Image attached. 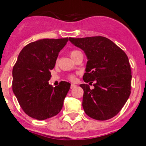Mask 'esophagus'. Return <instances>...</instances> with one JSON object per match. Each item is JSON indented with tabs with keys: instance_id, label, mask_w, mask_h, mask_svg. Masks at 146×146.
Here are the masks:
<instances>
[{
	"instance_id": "obj_1",
	"label": "esophagus",
	"mask_w": 146,
	"mask_h": 146,
	"mask_svg": "<svg viewBox=\"0 0 146 146\" xmlns=\"http://www.w3.org/2000/svg\"><path fill=\"white\" fill-rule=\"evenodd\" d=\"M76 87V84H72L71 85H70V89H73V88H75Z\"/></svg>"
}]
</instances>
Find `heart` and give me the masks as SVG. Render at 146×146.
<instances>
[{
    "instance_id": "obj_1",
    "label": "heart",
    "mask_w": 146,
    "mask_h": 146,
    "mask_svg": "<svg viewBox=\"0 0 146 146\" xmlns=\"http://www.w3.org/2000/svg\"><path fill=\"white\" fill-rule=\"evenodd\" d=\"M79 52L80 51H78V50H72V51L70 52V56H71L72 59H73ZM68 79H69L70 81H71V82H75V81H76V77H75V76H73V75H70V76H68Z\"/></svg>"
}]
</instances>
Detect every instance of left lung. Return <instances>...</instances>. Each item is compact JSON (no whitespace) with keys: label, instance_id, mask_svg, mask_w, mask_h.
<instances>
[{"label":"left lung","instance_id":"obj_1","mask_svg":"<svg viewBox=\"0 0 146 146\" xmlns=\"http://www.w3.org/2000/svg\"><path fill=\"white\" fill-rule=\"evenodd\" d=\"M87 56L82 84V106L89 117L98 120L113 117L121 110L131 94V71L126 53L104 36L69 38Z\"/></svg>","mask_w":146,"mask_h":146}]
</instances>
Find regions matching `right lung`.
Segmentation results:
<instances>
[{"label":"right lung","instance_id":"right-lung-1","mask_svg":"<svg viewBox=\"0 0 146 146\" xmlns=\"http://www.w3.org/2000/svg\"><path fill=\"white\" fill-rule=\"evenodd\" d=\"M68 38L42 39L29 43L19 54L12 70V90L24 112L36 120L57 115L63 106L70 84H48L59 53Z\"/></svg>","mask_w":146,"mask_h":146}]
</instances>
